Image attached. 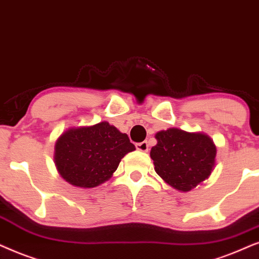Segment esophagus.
<instances>
[{"label": "esophagus", "instance_id": "obj_1", "mask_svg": "<svg viewBox=\"0 0 259 259\" xmlns=\"http://www.w3.org/2000/svg\"><path fill=\"white\" fill-rule=\"evenodd\" d=\"M135 147H136V149L140 150V151H148V148H149V144H148L147 141H143V142L136 143Z\"/></svg>", "mask_w": 259, "mask_h": 259}]
</instances>
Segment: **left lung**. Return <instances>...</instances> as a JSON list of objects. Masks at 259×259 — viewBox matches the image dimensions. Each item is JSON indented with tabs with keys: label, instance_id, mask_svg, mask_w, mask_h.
Here are the masks:
<instances>
[{
	"label": "left lung",
	"instance_id": "8db88e82",
	"mask_svg": "<svg viewBox=\"0 0 259 259\" xmlns=\"http://www.w3.org/2000/svg\"><path fill=\"white\" fill-rule=\"evenodd\" d=\"M155 137L157 144L150 150L155 170L171 187L188 192L212 173L217 148L207 135L171 127Z\"/></svg>",
	"mask_w": 259,
	"mask_h": 259
}]
</instances>
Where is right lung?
Masks as SVG:
<instances>
[{"mask_svg":"<svg viewBox=\"0 0 259 259\" xmlns=\"http://www.w3.org/2000/svg\"><path fill=\"white\" fill-rule=\"evenodd\" d=\"M135 150L126 134L108 122L70 129L55 143V164L77 187L94 188L109 180L124 155Z\"/></svg>","mask_w":259,"mask_h":259,"instance_id":"right-lung-1","label":"right lung"}]
</instances>
